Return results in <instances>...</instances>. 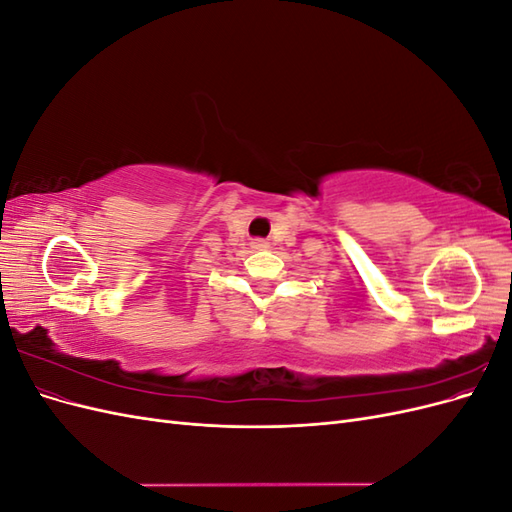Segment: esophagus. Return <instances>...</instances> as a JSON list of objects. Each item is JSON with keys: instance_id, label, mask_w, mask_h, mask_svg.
<instances>
[{"instance_id": "obj_1", "label": "esophagus", "mask_w": 512, "mask_h": 512, "mask_svg": "<svg viewBox=\"0 0 512 512\" xmlns=\"http://www.w3.org/2000/svg\"><path fill=\"white\" fill-rule=\"evenodd\" d=\"M252 247L254 250H267L269 243L265 239H252Z\"/></svg>"}]
</instances>
